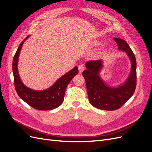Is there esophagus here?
Instances as JSON below:
<instances>
[{"label":"esophagus","instance_id":"obj_1","mask_svg":"<svg viewBox=\"0 0 152 152\" xmlns=\"http://www.w3.org/2000/svg\"><path fill=\"white\" fill-rule=\"evenodd\" d=\"M78 68H79V72L80 73H81L82 72H83L85 70V66L83 65H79L78 66Z\"/></svg>","mask_w":152,"mask_h":152}]
</instances>
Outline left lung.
Wrapping results in <instances>:
<instances>
[{"label":"left lung","mask_w":152,"mask_h":152,"mask_svg":"<svg viewBox=\"0 0 152 152\" xmlns=\"http://www.w3.org/2000/svg\"><path fill=\"white\" fill-rule=\"evenodd\" d=\"M118 50L127 53L131 62V73L127 80L117 87L107 86L99 76L103 68L101 59L89 61L86 63L87 70L82 72L84 77L87 94L93 107L104 110H115L126 103L134 94L136 86V60L129 45L122 39L113 38Z\"/></svg>","instance_id":"obj_1"}]
</instances>
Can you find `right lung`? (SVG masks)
I'll return each instance as SVG.
<instances>
[{
    "label": "right lung",
    "instance_id": "1",
    "mask_svg": "<svg viewBox=\"0 0 152 152\" xmlns=\"http://www.w3.org/2000/svg\"><path fill=\"white\" fill-rule=\"evenodd\" d=\"M28 37H26L24 40L28 39ZM23 42V41L20 44L12 60L14 82L18 95L25 102L36 110H50L58 108L63 102L65 90L69 82L78 74V67H74L65 73L47 89L35 91L30 89L25 86L21 80L18 70V58Z\"/></svg>",
    "mask_w": 152,
    "mask_h": 152
}]
</instances>
